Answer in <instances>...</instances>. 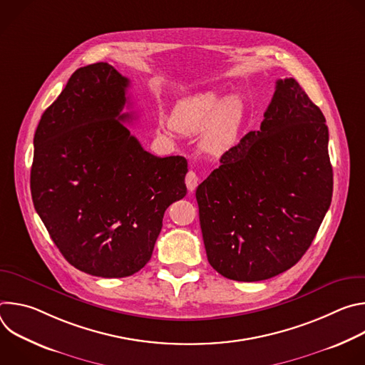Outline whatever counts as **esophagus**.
Returning a JSON list of instances; mask_svg holds the SVG:
<instances>
[{
    "label": "esophagus",
    "instance_id": "34e87169",
    "mask_svg": "<svg viewBox=\"0 0 365 365\" xmlns=\"http://www.w3.org/2000/svg\"><path fill=\"white\" fill-rule=\"evenodd\" d=\"M185 183H186V186H187V190H189V192H193V190L196 189L197 183H199L197 175H196L193 170H189L187 175H186V178H185Z\"/></svg>",
    "mask_w": 365,
    "mask_h": 365
}]
</instances>
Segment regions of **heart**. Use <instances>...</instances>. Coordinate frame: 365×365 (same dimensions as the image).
Instances as JSON below:
<instances>
[{
  "label": "heart",
  "instance_id": "1",
  "mask_svg": "<svg viewBox=\"0 0 365 365\" xmlns=\"http://www.w3.org/2000/svg\"><path fill=\"white\" fill-rule=\"evenodd\" d=\"M245 118V103L238 95L222 96L207 91L180 101L166 130L197 134L199 145L211 155H224L234 148Z\"/></svg>",
  "mask_w": 365,
  "mask_h": 365
}]
</instances>
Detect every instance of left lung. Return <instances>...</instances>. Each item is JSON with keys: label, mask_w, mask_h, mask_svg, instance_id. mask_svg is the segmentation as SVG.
<instances>
[{"label": "left lung", "mask_w": 365, "mask_h": 365, "mask_svg": "<svg viewBox=\"0 0 365 365\" xmlns=\"http://www.w3.org/2000/svg\"><path fill=\"white\" fill-rule=\"evenodd\" d=\"M328 127L293 79H279L258 131L221 158L196 189L207 262L259 282L293 267L314 241L334 187Z\"/></svg>", "instance_id": "8db88e82"}]
</instances>
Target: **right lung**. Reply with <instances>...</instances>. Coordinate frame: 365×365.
I'll use <instances>...</instances> for the list:
<instances>
[{
	"instance_id": "1",
	"label": "right lung",
	"mask_w": 365,
	"mask_h": 365,
	"mask_svg": "<svg viewBox=\"0 0 365 365\" xmlns=\"http://www.w3.org/2000/svg\"><path fill=\"white\" fill-rule=\"evenodd\" d=\"M128 85L106 62L79 68L34 134L36 211L73 267L106 279L147 264L165 211L186 195V159L150 154L124 125Z\"/></svg>"
}]
</instances>
